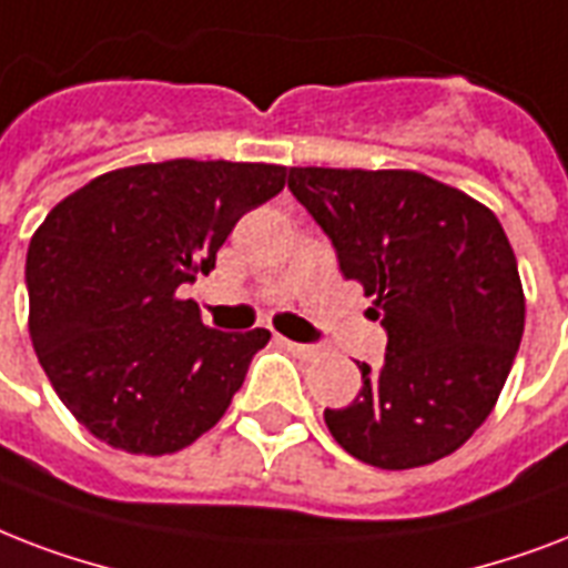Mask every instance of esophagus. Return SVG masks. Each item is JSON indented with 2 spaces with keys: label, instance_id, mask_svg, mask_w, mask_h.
Wrapping results in <instances>:
<instances>
[{
  "label": "esophagus",
  "instance_id": "obj_1",
  "mask_svg": "<svg viewBox=\"0 0 568 568\" xmlns=\"http://www.w3.org/2000/svg\"><path fill=\"white\" fill-rule=\"evenodd\" d=\"M281 344L287 346L290 353L298 355L302 362H314L320 358V346H311V344H296V341H287V337H281Z\"/></svg>",
  "mask_w": 568,
  "mask_h": 568
}]
</instances>
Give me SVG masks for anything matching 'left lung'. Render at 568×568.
Wrapping results in <instances>:
<instances>
[{
  "label": "left lung",
  "mask_w": 568,
  "mask_h": 568,
  "mask_svg": "<svg viewBox=\"0 0 568 568\" xmlns=\"http://www.w3.org/2000/svg\"><path fill=\"white\" fill-rule=\"evenodd\" d=\"M290 192L332 240L341 272L376 296L379 371L325 408L349 456L406 471L459 450L489 417L525 332V290L498 215L420 171L290 169Z\"/></svg>",
  "instance_id": "8db88e82"
}]
</instances>
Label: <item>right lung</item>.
I'll use <instances>...</instances> for the list:
<instances>
[{
    "mask_svg": "<svg viewBox=\"0 0 568 568\" xmlns=\"http://www.w3.org/2000/svg\"><path fill=\"white\" fill-rule=\"evenodd\" d=\"M284 183L266 162H144L52 206L26 254L29 334L94 438L165 456L222 420L270 332L206 328L178 287L213 270L234 224Z\"/></svg>",
    "mask_w": 568,
    "mask_h": 568,
    "instance_id": "obj_1",
    "label": "right lung"
}]
</instances>
